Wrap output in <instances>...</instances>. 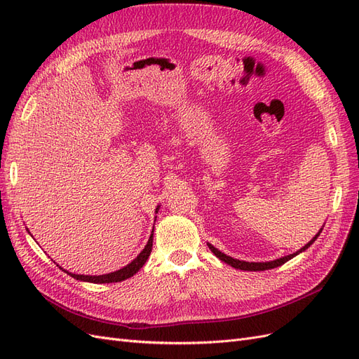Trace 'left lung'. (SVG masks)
<instances>
[{
	"label": "left lung",
	"mask_w": 359,
	"mask_h": 359,
	"mask_svg": "<svg viewBox=\"0 0 359 359\" xmlns=\"http://www.w3.org/2000/svg\"><path fill=\"white\" fill-rule=\"evenodd\" d=\"M322 229H323V227H320V231L311 238V241H309L306 245L301 247V248L298 250V252L292 253V255H287V256H283V257H278V259H276V260H269V262H245V260L233 259V257H231V256H227V255L222 253L219 248H215V247H214L212 244H210V243H206V245L210 247L211 252H212L217 257H219V259L222 260V262H224V264H227V265H231V266H233V268H236V269H243V271H266V269H273V268H277V266H280V265H283V264L287 262V260H290L292 257H295V256H298L299 253L306 252V250H307L314 241L318 240V236L320 235Z\"/></svg>",
	"instance_id": "8db88e82"
}]
</instances>
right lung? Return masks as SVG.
I'll return each mask as SVG.
<instances>
[{"label": "right lung", "instance_id": "1", "mask_svg": "<svg viewBox=\"0 0 359 359\" xmlns=\"http://www.w3.org/2000/svg\"><path fill=\"white\" fill-rule=\"evenodd\" d=\"M158 208L160 205L156 208V214L158 212ZM153 238H154V229H153V233L149 235V240L145 245V248L142 250L137 255V257H135L132 262H130L128 265H126L124 268L118 269V271H114V273H109V274H103V276H83V274H73V273H69V271L64 269V273H67L70 277L76 278V280H81V281H90V283H97V285H102V283H116V281H123V280H127L130 277H133L137 271L142 268L147 262V259L151 255V250H153ZM61 268V266H60ZM62 269V268H61Z\"/></svg>", "mask_w": 359, "mask_h": 359}]
</instances>
